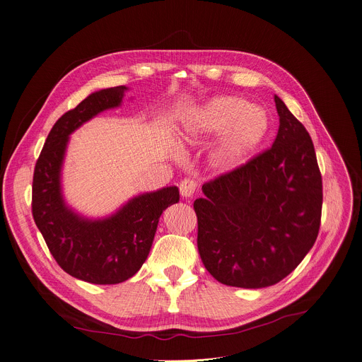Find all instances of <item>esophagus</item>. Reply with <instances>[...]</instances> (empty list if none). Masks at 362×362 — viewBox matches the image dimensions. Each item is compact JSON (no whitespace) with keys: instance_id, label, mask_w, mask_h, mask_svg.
Returning <instances> with one entry per match:
<instances>
[{"instance_id":"esophagus-1","label":"esophagus","mask_w":362,"mask_h":362,"mask_svg":"<svg viewBox=\"0 0 362 362\" xmlns=\"http://www.w3.org/2000/svg\"><path fill=\"white\" fill-rule=\"evenodd\" d=\"M179 189H180V194L183 196V198H192V196L196 193V190H198V182H196L194 179H183L179 185Z\"/></svg>"}]
</instances>
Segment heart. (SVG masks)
Masks as SVG:
<instances>
[{
  "mask_svg": "<svg viewBox=\"0 0 362 362\" xmlns=\"http://www.w3.org/2000/svg\"><path fill=\"white\" fill-rule=\"evenodd\" d=\"M270 119L261 108L238 96H216L196 110L185 122L182 141L196 143L219 133L214 163L229 170L244 163L266 139Z\"/></svg>",
  "mask_w": 362,
  "mask_h": 362,
  "instance_id": "1",
  "label": "heart"
}]
</instances>
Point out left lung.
I'll list each match as a JSON object with an SVG mask.
<instances>
[{"label":"left lung","mask_w":362,"mask_h":362,"mask_svg":"<svg viewBox=\"0 0 362 362\" xmlns=\"http://www.w3.org/2000/svg\"><path fill=\"white\" fill-rule=\"evenodd\" d=\"M273 146L202 186L196 199L198 250L219 283H279L313 247L322 216V176L312 139L277 95Z\"/></svg>","instance_id":"left-lung-1"}]
</instances>
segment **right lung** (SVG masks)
Segmentation results:
<instances>
[{"mask_svg":"<svg viewBox=\"0 0 362 362\" xmlns=\"http://www.w3.org/2000/svg\"><path fill=\"white\" fill-rule=\"evenodd\" d=\"M125 86L90 93L53 125L33 175L31 212L57 264L92 284H118L133 277L146 261L158 218L179 202L176 186L163 187L131 199L115 215L89 221L63 202L60 169L68 137L83 122L121 104Z\"/></svg>","mask_w":362,"mask_h":362,"instance_id":"right-lung-1","label":"right lung"}]
</instances>
